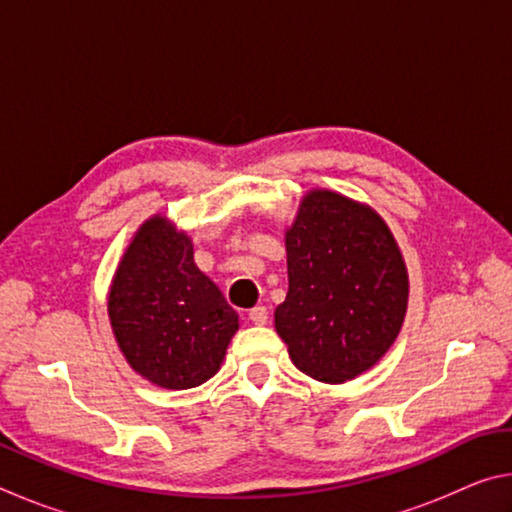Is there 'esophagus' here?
<instances>
[{
  "label": "esophagus",
  "mask_w": 512,
  "mask_h": 512,
  "mask_svg": "<svg viewBox=\"0 0 512 512\" xmlns=\"http://www.w3.org/2000/svg\"><path fill=\"white\" fill-rule=\"evenodd\" d=\"M248 318H250V323H255V325H266L268 309L266 307H253L248 311Z\"/></svg>",
  "instance_id": "1"
}]
</instances>
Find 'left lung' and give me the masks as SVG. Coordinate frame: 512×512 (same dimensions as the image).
Returning a JSON list of instances; mask_svg holds the SVG:
<instances>
[{
    "mask_svg": "<svg viewBox=\"0 0 512 512\" xmlns=\"http://www.w3.org/2000/svg\"><path fill=\"white\" fill-rule=\"evenodd\" d=\"M289 293L275 332L305 375L343 384L391 350L409 307V271L370 205L309 189L284 230Z\"/></svg>",
    "mask_w": 512,
    "mask_h": 512,
    "instance_id": "8db88e82",
    "label": "left lung"
}]
</instances>
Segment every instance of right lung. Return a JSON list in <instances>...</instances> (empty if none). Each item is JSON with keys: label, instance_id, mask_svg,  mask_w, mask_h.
Segmentation results:
<instances>
[{"label": "right lung", "instance_id": "add662e5", "mask_svg": "<svg viewBox=\"0 0 512 512\" xmlns=\"http://www.w3.org/2000/svg\"><path fill=\"white\" fill-rule=\"evenodd\" d=\"M108 318L137 375L169 391L219 372L239 314L194 262V244L169 216L146 219L121 255L108 291Z\"/></svg>", "mask_w": 512, "mask_h": 512}]
</instances>
